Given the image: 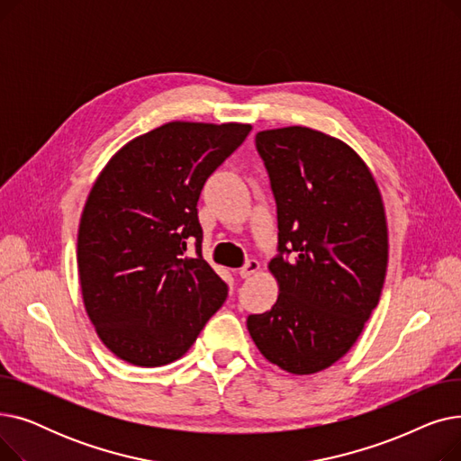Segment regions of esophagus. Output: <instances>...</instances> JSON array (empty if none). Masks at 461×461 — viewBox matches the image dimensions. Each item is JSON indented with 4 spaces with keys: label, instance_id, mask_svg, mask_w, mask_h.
Wrapping results in <instances>:
<instances>
[{
    "label": "esophagus",
    "instance_id": "1",
    "mask_svg": "<svg viewBox=\"0 0 461 461\" xmlns=\"http://www.w3.org/2000/svg\"><path fill=\"white\" fill-rule=\"evenodd\" d=\"M258 271H259V261H258V259H249L245 267L239 269V276H240V278H250V276H254Z\"/></svg>",
    "mask_w": 461,
    "mask_h": 461
}]
</instances>
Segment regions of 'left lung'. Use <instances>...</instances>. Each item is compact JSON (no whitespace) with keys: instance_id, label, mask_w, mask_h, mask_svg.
<instances>
[{"instance_id":"8db88e82","label":"left lung","mask_w":461,"mask_h":461,"mask_svg":"<svg viewBox=\"0 0 461 461\" xmlns=\"http://www.w3.org/2000/svg\"><path fill=\"white\" fill-rule=\"evenodd\" d=\"M256 148L276 200L278 299L247 327L284 372L318 374L353 348L379 303L389 265L381 190L360 155L321 131H259Z\"/></svg>"}]
</instances>
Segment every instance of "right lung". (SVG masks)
<instances>
[{"label": "right lung", "mask_w": 461, "mask_h": 461, "mask_svg": "<svg viewBox=\"0 0 461 461\" xmlns=\"http://www.w3.org/2000/svg\"><path fill=\"white\" fill-rule=\"evenodd\" d=\"M249 123L169 121L117 149L86 200L77 261L101 342L132 366L181 358L228 297L202 258L198 200ZM188 240L198 257L184 256Z\"/></svg>", "instance_id": "right-lung-1"}]
</instances>
